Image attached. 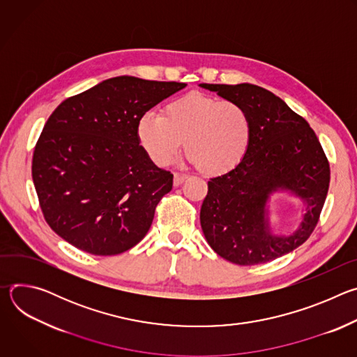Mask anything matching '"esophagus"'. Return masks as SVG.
Returning a JSON list of instances; mask_svg holds the SVG:
<instances>
[{
  "label": "esophagus",
  "mask_w": 357,
  "mask_h": 357,
  "mask_svg": "<svg viewBox=\"0 0 357 357\" xmlns=\"http://www.w3.org/2000/svg\"><path fill=\"white\" fill-rule=\"evenodd\" d=\"M186 175L185 174H179V172H175L174 174V186H179L182 185L185 181H186Z\"/></svg>",
  "instance_id": "esophagus-1"
}]
</instances>
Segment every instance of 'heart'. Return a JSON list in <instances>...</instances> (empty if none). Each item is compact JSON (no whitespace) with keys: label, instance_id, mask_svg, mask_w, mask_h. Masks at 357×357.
Masks as SVG:
<instances>
[{"label":"heart","instance_id":"b5f03b06","mask_svg":"<svg viewBox=\"0 0 357 357\" xmlns=\"http://www.w3.org/2000/svg\"><path fill=\"white\" fill-rule=\"evenodd\" d=\"M138 144L157 165L169 164L181 151L206 175H223L244 158L252 135L247 110L236 101L189 93L164 106L161 116L142 114L135 127Z\"/></svg>","mask_w":357,"mask_h":357}]
</instances>
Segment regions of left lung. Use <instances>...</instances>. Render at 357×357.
<instances>
[{
  "mask_svg": "<svg viewBox=\"0 0 357 357\" xmlns=\"http://www.w3.org/2000/svg\"><path fill=\"white\" fill-rule=\"evenodd\" d=\"M202 87L236 101L251 117L252 135L241 162L208 182L200 226L209 245L237 266H256L291 252L315 230L331 182L329 161L308 121L256 84ZM288 188L307 203L300 229L273 236L265 220L270 192Z\"/></svg>",
  "mask_w": 357,
  "mask_h": 357,
  "instance_id": "8db88e82",
  "label": "left lung"
}]
</instances>
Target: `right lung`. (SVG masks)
<instances>
[{
    "label": "right lung",
    "instance_id": "1",
    "mask_svg": "<svg viewBox=\"0 0 357 357\" xmlns=\"http://www.w3.org/2000/svg\"><path fill=\"white\" fill-rule=\"evenodd\" d=\"M185 86L119 76L62 101L32 157L33 185L50 229L94 256H116L144 238L174 175L148 158L137 121Z\"/></svg>",
    "mask_w": 357,
    "mask_h": 357
}]
</instances>
